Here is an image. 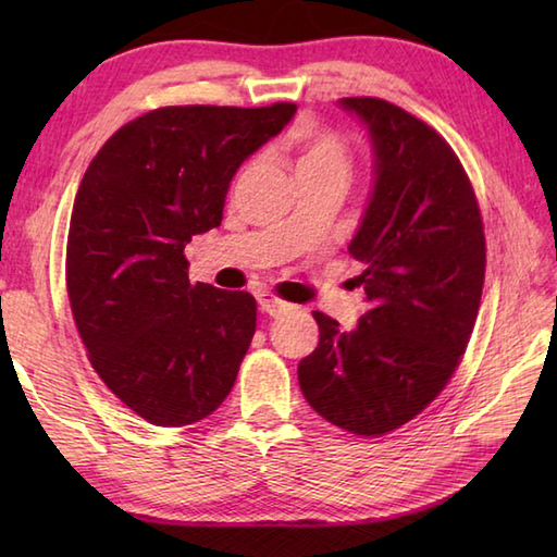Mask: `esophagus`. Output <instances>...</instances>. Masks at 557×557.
I'll return each instance as SVG.
<instances>
[{
  "label": "esophagus",
  "mask_w": 557,
  "mask_h": 557,
  "mask_svg": "<svg viewBox=\"0 0 557 557\" xmlns=\"http://www.w3.org/2000/svg\"><path fill=\"white\" fill-rule=\"evenodd\" d=\"M258 304H260V311L268 313V315H282V313H287V311L294 309L292 304L277 299L275 294H270V292L258 294Z\"/></svg>",
  "instance_id": "34e87169"
}]
</instances>
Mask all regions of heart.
<instances>
[{"label":"heart","instance_id":"heart-1","mask_svg":"<svg viewBox=\"0 0 557 557\" xmlns=\"http://www.w3.org/2000/svg\"><path fill=\"white\" fill-rule=\"evenodd\" d=\"M289 158L294 162V170L299 174L306 172H339L347 174L349 170V152L342 140L323 132V128H311L289 140Z\"/></svg>","mask_w":557,"mask_h":557}]
</instances>
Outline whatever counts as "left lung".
I'll list each match as a JSON object with an SVG mask.
<instances>
[{"label":"left lung","mask_w":557,"mask_h":557,"mask_svg":"<svg viewBox=\"0 0 557 557\" xmlns=\"http://www.w3.org/2000/svg\"><path fill=\"white\" fill-rule=\"evenodd\" d=\"M373 150V188L349 242L369 311L339 330L315 311L321 342L299 363L306 401L357 435L411 421L455 373L476 323L486 239L465 168L443 136L397 104L342 98Z\"/></svg>","instance_id":"left-lung-1"}]
</instances>
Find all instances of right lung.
Masks as SVG:
<instances>
[{
  "label": "right lung",
  "instance_id": "right-lung-1",
  "mask_svg": "<svg viewBox=\"0 0 557 557\" xmlns=\"http://www.w3.org/2000/svg\"><path fill=\"white\" fill-rule=\"evenodd\" d=\"M294 114L292 102L152 110L83 174L66 242L71 311L102 383L150 423H196L234 387L256 299L191 285L184 248L220 227L236 170Z\"/></svg>",
  "mask_w": 557,
  "mask_h": 557
}]
</instances>
